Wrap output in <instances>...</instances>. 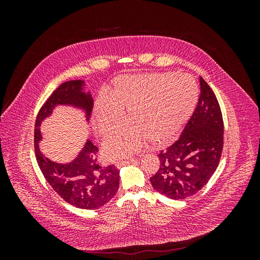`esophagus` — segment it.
I'll return each instance as SVG.
<instances>
[{"mask_svg": "<svg viewBox=\"0 0 260 260\" xmlns=\"http://www.w3.org/2000/svg\"><path fill=\"white\" fill-rule=\"evenodd\" d=\"M135 160H136L135 158H128V159H125V160L118 161L117 165H116V167H117V168H120V167H122V166H125V165H129V164L133 162Z\"/></svg>", "mask_w": 260, "mask_h": 260, "instance_id": "obj_1", "label": "esophagus"}]
</instances>
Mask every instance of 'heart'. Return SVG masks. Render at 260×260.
Instances as JSON below:
<instances>
[{
	"label": "heart",
	"instance_id": "1",
	"mask_svg": "<svg viewBox=\"0 0 260 260\" xmlns=\"http://www.w3.org/2000/svg\"><path fill=\"white\" fill-rule=\"evenodd\" d=\"M198 101V86L185 75L143 74L120 76L113 81L106 99L96 101L93 127L106 138L129 121L127 127L109 138L104 155L117 159L136 153L148 141L166 144L190 119Z\"/></svg>",
	"mask_w": 260,
	"mask_h": 260
}]
</instances>
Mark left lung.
<instances>
[{
	"mask_svg": "<svg viewBox=\"0 0 260 260\" xmlns=\"http://www.w3.org/2000/svg\"><path fill=\"white\" fill-rule=\"evenodd\" d=\"M198 106L178 141L158 155L154 190L171 200L198 193L214 175L223 147V120L215 93L200 77Z\"/></svg>",
	"mask_w": 260,
	"mask_h": 260,
	"instance_id": "8db88e82",
	"label": "left lung"
}]
</instances>
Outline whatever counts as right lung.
<instances>
[{"mask_svg": "<svg viewBox=\"0 0 260 260\" xmlns=\"http://www.w3.org/2000/svg\"><path fill=\"white\" fill-rule=\"evenodd\" d=\"M84 81L73 80L61 83L38 113L35 125V152L44 178L65 202L81 209H96L111 201L119 186V171L109 165L102 167L98 162L99 148L88 139L76 158L58 164L45 157L39 147L42 140L41 123L52 115L58 105L81 109L89 121L93 108L90 92L83 91Z\"/></svg>", "mask_w": 260, "mask_h": 260, "instance_id": "1", "label": "right lung"}]
</instances>
